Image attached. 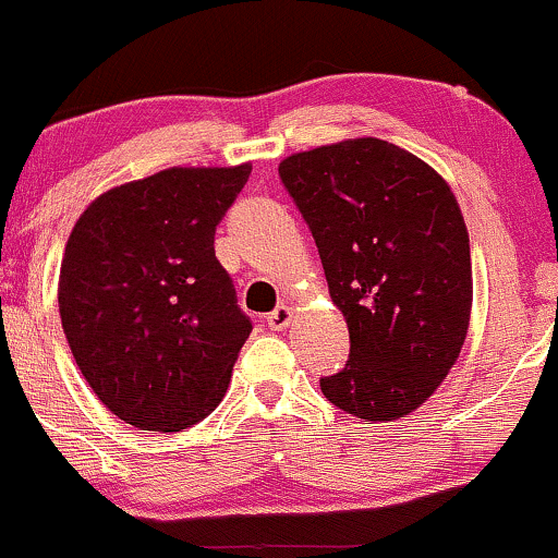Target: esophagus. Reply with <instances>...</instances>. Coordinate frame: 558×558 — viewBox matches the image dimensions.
Listing matches in <instances>:
<instances>
[{"label": "esophagus", "instance_id": "esophagus-1", "mask_svg": "<svg viewBox=\"0 0 558 558\" xmlns=\"http://www.w3.org/2000/svg\"><path fill=\"white\" fill-rule=\"evenodd\" d=\"M294 320V310L289 305H281L269 315V328L271 330H287L289 323Z\"/></svg>", "mask_w": 558, "mask_h": 558}]
</instances>
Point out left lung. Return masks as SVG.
Instances as JSON below:
<instances>
[{"instance_id":"left-lung-1","label":"left lung","mask_w":558,"mask_h":558,"mask_svg":"<svg viewBox=\"0 0 558 558\" xmlns=\"http://www.w3.org/2000/svg\"><path fill=\"white\" fill-rule=\"evenodd\" d=\"M279 177L349 325V364L320 379L323 395L366 423L408 417L453 368L472 317V253L451 186L379 137L300 150Z\"/></svg>"}]
</instances>
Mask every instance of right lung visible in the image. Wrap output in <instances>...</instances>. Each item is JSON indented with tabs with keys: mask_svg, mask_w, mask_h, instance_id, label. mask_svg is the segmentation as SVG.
I'll use <instances>...</instances> for the list:
<instances>
[{
	"mask_svg": "<svg viewBox=\"0 0 558 558\" xmlns=\"http://www.w3.org/2000/svg\"><path fill=\"white\" fill-rule=\"evenodd\" d=\"M251 163L171 166L112 186L71 230L58 313L94 395L141 430L177 433L228 392L253 325L215 258Z\"/></svg>",
	"mask_w": 558,
	"mask_h": 558,
	"instance_id": "right-lung-1",
	"label": "right lung"
}]
</instances>
